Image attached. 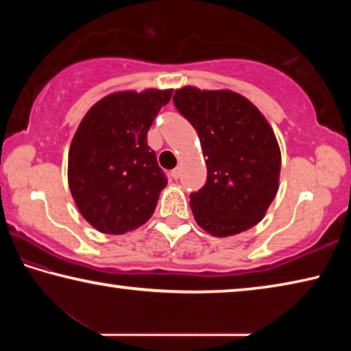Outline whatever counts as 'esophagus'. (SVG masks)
<instances>
[{"mask_svg": "<svg viewBox=\"0 0 351 351\" xmlns=\"http://www.w3.org/2000/svg\"><path fill=\"white\" fill-rule=\"evenodd\" d=\"M180 176H181V169L180 167H175L173 170H171V178H173V180H180Z\"/></svg>", "mask_w": 351, "mask_h": 351, "instance_id": "1", "label": "esophagus"}]
</instances>
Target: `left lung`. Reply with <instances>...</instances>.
<instances>
[{
    "label": "left lung",
    "instance_id": "1",
    "mask_svg": "<svg viewBox=\"0 0 351 351\" xmlns=\"http://www.w3.org/2000/svg\"><path fill=\"white\" fill-rule=\"evenodd\" d=\"M176 110L192 123L206 156L207 180L190 193L199 228L229 237L261 221L276 198L280 148L263 114L234 91L186 86L173 96Z\"/></svg>",
    "mask_w": 351,
    "mask_h": 351
}]
</instances>
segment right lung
Segmentation results:
<instances>
[{"label": "right lung", "instance_id": "1", "mask_svg": "<svg viewBox=\"0 0 351 351\" xmlns=\"http://www.w3.org/2000/svg\"><path fill=\"white\" fill-rule=\"evenodd\" d=\"M171 90L114 93L82 119L68 156V182L83 218L104 234H125L148 221L167 178L147 144Z\"/></svg>", "mask_w": 351, "mask_h": 351}]
</instances>
